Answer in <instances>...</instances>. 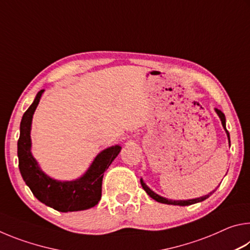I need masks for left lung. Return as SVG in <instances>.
Segmentation results:
<instances>
[{
  "label": "left lung",
  "instance_id": "obj_1",
  "mask_svg": "<svg viewBox=\"0 0 250 250\" xmlns=\"http://www.w3.org/2000/svg\"><path fill=\"white\" fill-rule=\"evenodd\" d=\"M215 111L217 112L218 117L221 118V120H222V125H223L224 129H225L226 133H227L228 142H229V145H230L229 133H228V131L226 130V119H225V115H224V113L221 111V110H218V109H215ZM141 185H142L143 189H145V191L147 193V195H150L152 198H153V200H155L156 202H159V203H163V204H168V205L188 206V205L195 204V203L202 202V201L206 200V198H208V197L211 195V194H213V192H214V191H213V192H210L209 194H207V195H205V196H202V197H198V198H194V200H188V201H172V200H167V198H164V197H162V196H160V195H158V194H155L153 191H151V189H150L149 188H147V186L146 185L145 182H143L142 180H141Z\"/></svg>",
  "mask_w": 250,
  "mask_h": 250
}]
</instances>
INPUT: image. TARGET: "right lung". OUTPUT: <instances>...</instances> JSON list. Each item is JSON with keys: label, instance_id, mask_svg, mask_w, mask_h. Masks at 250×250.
Listing matches in <instances>:
<instances>
[{"label": "right lung", "instance_id": "1", "mask_svg": "<svg viewBox=\"0 0 250 250\" xmlns=\"http://www.w3.org/2000/svg\"><path fill=\"white\" fill-rule=\"evenodd\" d=\"M44 89L39 91L34 103L23 115L18 141L19 167L25 183L31 188L37 200L52 208L62 213L83 210L98 204L101 198L104 172L107 170L121 146H115L96 156V159L83 176L76 181L59 182L50 179L42 172L31 153V125L34 111L40 103Z\"/></svg>", "mask_w": 250, "mask_h": 250}]
</instances>
